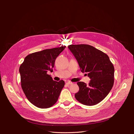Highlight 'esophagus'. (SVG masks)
<instances>
[{
    "label": "esophagus",
    "mask_w": 134,
    "mask_h": 134,
    "mask_svg": "<svg viewBox=\"0 0 134 134\" xmlns=\"http://www.w3.org/2000/svg\"><path fill=\"white\" fill-rule=\"evenodd\" d=\"M73 83L72 82H70V81H68V82H67L66 83V85H71V84H72Z\"/></svg>",
    "instance_id": "esophagus-1"
}]
</instances>
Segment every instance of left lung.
I'll use <instances>...</instances> for the list:
<instances>
[{"label": "left lung", "instance_id": "obj_1", "mask_svg": "<svg viewBox=\"0 0 134 134\" xmlns=\"http://www.w3.org/2000/svg\"><path fill=\"white\" fill-rule=\"evenodd\" d=\"M78 62L81 72L91 79L88 85L78 82L79 90L75 94L76 99L80 103L92 106L106 97L114 82V67L108 55L88 44L68 46Z\"/></svg>", "mask_w": 134, "mask_h": 134}]
</instances>
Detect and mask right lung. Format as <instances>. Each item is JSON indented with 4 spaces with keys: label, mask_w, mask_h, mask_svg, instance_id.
Here are the masks:
<instances>
[{
    "label": "right lung",
    "mask_w": 134,
    "mask_h": 134,
    "mask_svg": "<svg viewBox=\"0 0 134 134\" xmlns=\"http://www.w3.org/2000/svg\"><path fill=\"white\" fill-rule=\"evenodd\" d=\"M65 48L33 53L27 55L20 66L21 86L27 99L35 107L49 108L58 101L65 82L53 80L48 73L53 71L56 58Z\"/></svg>",
    "instance_id": "obj_1"
}]
</instances>
